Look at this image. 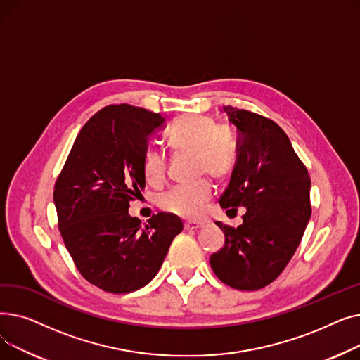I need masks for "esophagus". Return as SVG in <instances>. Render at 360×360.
<instances>
[{
  "label": "esophagus",
  "mask_w": 360,
  "mask_h": 360,
  "mask_svg": "<svg viewBox=\"0 0 360 360\" xmlns=\"http://www.w3.org/2000/svg\"><path fill=\"white\" fill-rule=\"evenodd\" d=\"M202 226H204V223H201V221H186L185 229L186 231H197V229L202 228Z\"/></svg>",
  "instance_id": "34e87169"
}]
</instances>
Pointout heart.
Returning <instances> with one entry per match:
<instances>
[{
  "instance_id": "obj_1",
  "label": "heart",
  "mask_w": 360,
  "mask_h": 360,
  "mask_svg": "<svg viewBox=\"0 0 360 360\" xmlns=\"http://www.w3.org/2000/svg\"><path fill=\"white\" fill-rule=\"evenodd\" d=\"M167 143L179 153H194L198 175L224 179L233 170L238 159V146L233 131L224 124H217L209 115H182L167 131ZM166 156L159 150H148L143 160V172L148 184L160 185L166 178ZM212 188L201 181L193 185H181L159 195L162 210L179 217L198 216L202 205L210 200Z\"/></svg>"
}]
</instances>
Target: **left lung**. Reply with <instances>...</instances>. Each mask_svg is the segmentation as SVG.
<instances>
[{"label":"left lung","mask_w":360,"mask_h":360,"mask_svg":"<svg viewBox=\"0 0 360 360\" xmlns=\"http://www.w3.org/2000/svg\"><path fill=\"white\" fill-rule=\"evenodd\" d=\"M238 129V159L219 202L245 207L238 228L216 224L223 248L210 257L214 274L238 290H258L285 270L311 217V178L286 132L258 113L223 106Z\"/></svg>","instance_id":"obj_1"}]
</instances>
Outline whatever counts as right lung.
Wrapping results in <instances>:
<instances>
[{"mask_svg": "<svg viewBox=\"0 0 360 360\" xmlns=\"http://www.w3.org/2000/svg\"><path fill=\"white\" fill-rule=\"evenodd\" d=\"M165 118L131 105H110L84 124L55 182L53 202L65 247L80 274L109 293L141 289L160 270L182 220L158 213L141 226L129 201L146 186L148 137Z\"/></svg>", "mask_w": 360, "mask_h": 360, "instance_id": "add662e5", "label": "right lung"}]
</instances>
